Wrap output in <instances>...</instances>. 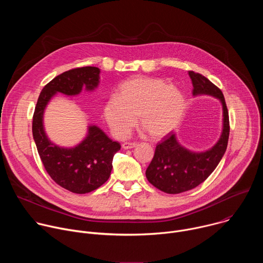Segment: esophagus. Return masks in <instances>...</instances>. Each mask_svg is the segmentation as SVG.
Segmentation results:
<instances>
[{
  "label": "esophagus",
  "instance_id": "34e87169",
  "mask_svg": "<svg viewBox=\"0 0 263 263\" xmlns=\"http://www.w3.org/2000/svg\"><path fill=\"white\" fill-rule=\"evenodd\" d=\"M137 145L136 142H124L122 144V147L125 148V149H128V148H132V147H135Z\"/></svg>",
  "mask_w": 263,
  "mask_h": 263
}]
</instances>
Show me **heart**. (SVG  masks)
I'll return each mask as SVG.
<instances>
[{
    "mask_svg": "<svg viewBox=\"0 0 263 263\" xmlns=\"http://www.w3.org/2000/svg\"><path fill=\"white\" fill-rule=\"evenodd\" d=\"M185 100L180 90L158 78L134 77L125 81L117 97L105 105L107 124L116 137H125L138 118L148 135L161 138L178 124Z\"/></svg>",
    "mask_w": 263,
    "mask_h": 263,
    "instance_id": "b5f03b06",
    "label": "heart"
}]
</instances>
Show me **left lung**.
Instances as JSON below:
<instances>
[{
  "mask_svg": "<svg viewBox=\"0 0 263 263\" xmlns=\"http://www.w3.org/2000/svg\"><path fill=\"white\" fill-rule=\"evenodd\" d=\"M189 74L194 86V96L209 95L221 102L222 132L216 144L202 153H194L183 147L172 133L157 143L145 176L156 189L172 195L195 189L211 175L226 152L230 133L228 108L221 90L199 72L190 70Z\"/></svg>",
  "mask_w": 263,
  "mask_h": 263,
  "instance_id": "1",
  "label": "left lung"
}]
</instances>
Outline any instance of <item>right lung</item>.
I'll return each mask as SVG.
<instances>
[{"label": "right lung", "instance_id": "obj_1", "mask_svg": "<svg viewBox=\"0 0 263 263\" xmlns=\"http://www.w3.org/2000/svg\"><path fill=\"white\" fill-rule=\"evenodd\" d=\"M99 73L100 68L84 66L58 74L43 88L33 115V138L47 173L59 186L73 194L96 191L109 179L112 160L121 144L111 140L97 126H89L81 143L70 148L60 147L45 133L44 111L56 92L76 96L84 85L87 90L95 89L100 82Z\"/></svg>", "mask_w": 263, "mask_h": 263}]
</instances>
